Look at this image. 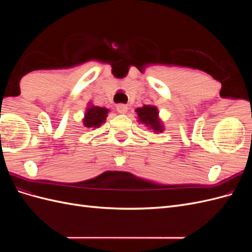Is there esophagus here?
<instances>
[{
  "instance_id": "1",
  "label": "esophagus",
  "mask_w": 252,
  "mask_h": 252,
  "mask_svg": "<svg viewBox=\"0 0 252 252\" xmlns=\"http://www.w3.org/2000/svg\"><path fill=\"white\" fill-rule=\"evenodd\" d=\"M127 105H124V104H119L117 105V110L120 112V113H126L127 112Z\"/></svg>"
}]
</instances>
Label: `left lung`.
<instances>
[{"instance_id": "obj_1", "label": "left lung", "mask_w": 252, "mask_h": 252, "mask_svg": "<svg viewBox=\"0 0 252 252\" xmlns=\"http://www.w3.org/2000/svg\"><path fill=\"white\" fill-rule=\"evenodd\" d=\"M135 111L139 116V121L142 123L154 129L156 132H161L163 130V126L158 119V111L156 106L144 105L142 108H138Z\"/></svg>"}]
</instances>
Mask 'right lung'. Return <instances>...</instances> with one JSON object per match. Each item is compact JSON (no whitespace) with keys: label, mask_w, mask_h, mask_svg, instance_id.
Returning <instances> with one entry per match:
<instances>
[{"label":"right lung","mask_w":252,"mask_h":252,"mask_svg":"<svg viewBox=\"0 0 252 252\" xmlns=\"http://www.w3.org/2000/svg\"><path fill=\"white\" fill-rule=\"evenodd\" d=\"M108 109L98 107V106H91L86 111L85 118L83 120L84 126L90 128V127H98L103 124L106 118H107Z\"/></svg>","instance_id":"obj_1"}]
</instances>
